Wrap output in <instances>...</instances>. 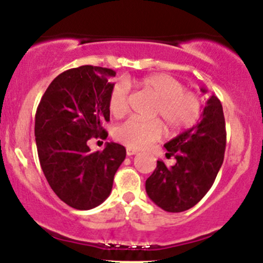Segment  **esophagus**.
<instances>
[{
	"instance_id": "obj_1",
	"label": "esophagus",
	"mask_w": 263,
	"mask_h": 263,
	"mask_svg": "<svg viewBox=\"0 0 263 263\" xmlns=\"http://www.w3.org/2000/svg\"><path fill=\"white\" fill-rule=\"evenodd\" d=\"M126 153H127V156L128 157H131V156H135V155H137V151L136 149H132V148H127V151H126Z\"/></svg>"
}]
</instances>
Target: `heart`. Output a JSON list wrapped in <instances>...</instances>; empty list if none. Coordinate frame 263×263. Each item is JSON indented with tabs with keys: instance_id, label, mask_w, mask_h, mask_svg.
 Listing matches in <instances>:
<instances>
[{
	"instance_id": "b5f03b06",
	"label": "heart",
	"mask_w": 263,
	"mask_h": 263,
	"mask_svg": "<svg viewBox=\"0 0 263 263\" xmlns=\"http://www.w3.org/2000/svg\"><path fill=\"white\" fill-rule=\"evenodd\" d=\"M138 86L152 92L157 99L155 116L159 117L172 134L188 129L203 114V101L197 93L185 91L179 80L168 74H152L137 81ZM128 86L116 81L108 93V110L121 117L128 110ZM163 126L158 120L128 119L115 131V137L129 148L142 149L162 136Z\"/></svg>"
}]
</instances>
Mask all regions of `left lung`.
I'll use <instances>...</instances> for the list:
<instances>
[{"instance_id":"obj_1","label":"left lung","mask_w":263,"mask_h":263,"mask_svg":"<svg viewBox=\"0 0 263 263\" xmlns=\"http://www.w3.org/2000/svg\"><path fill=\"white\" fill-rule=\"evenodd\" d=\"M225 146L224 112L221 102L213 95L203 107L200 121L164 144L165 157H174L176 164L168 167L157 161V168L146 180L147 195L168 213L193 208L209 192L218 176Z\"/></svg>"}]
</instances>
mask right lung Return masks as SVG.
<instances>
[{
  "label": "right lung",
  "mask_w": 263,
  "mask_h": 263,
  "mask_svg": "<svg viewBox=\"0 0 263 263\" xmlns=\"http://www.w3.org/2000/svg\"><path fill=\"white\" fill-rule=\"evenodd\" d=\"M116 75L112 69L83 65L54 79L35 112L34 136L39 163L60 200L78 210L104 203L114 177L125 161L126 148L107 142L91 152L87 141L106 138L101 123L110 121L108 93Z\"/></svg>",
  "instance_id": "right-lung-1"
}]
</instances>
